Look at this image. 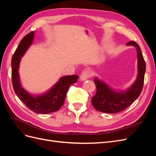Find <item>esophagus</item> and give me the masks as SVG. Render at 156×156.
<instances>
[{
	"label": "esophagus",
	"instance_id": "1",
	"mask_svg": "<svg viewBox=\"0 0 156 156\" xmlns=\"http://www.w3.org/2000/svg\"><path fill=\"white\" fill-rule=\"evenodd\" d=\"M92 75V72L88 69L84 70L83 72L81 73V75H80V79H81V81H85V80L91 77Z\"/></svg>",
	"mask_w": 156,
	"mask_h": 156
}]
</instances>
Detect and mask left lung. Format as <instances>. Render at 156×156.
<instances>
[{"label":"left lung","mask_w":156,"mask_h":156,"mask_svg":"<svg viewBox=\"0 0 156 156\" xmlns=\"http://www.w3.org/2000/svg\"><path fill=\"white\" fill-rule=\"evenodd\" d=\"M136 48L138 59V75L135 81L126 91H116L107 84L99 80L94 79L96 87V93L92 98L91 102L94 107L98 111L105 113H116L129 107L138 98L142 92L144 84L146 63L139 45L131 41L126 44Z\"/></svg>","instance_id":"left-lung-1"}]
</instances>
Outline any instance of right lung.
<instances>
[{
	"label": "right lung",
	"instance_id": "right-lung-1",
	"mask_svg": "<svg viewBox=\"0 0 156 156\" xmlns=\"http://www.w3.org/2000/svg\"><path fill=\"white\" fill-rule=\"evenodd\" d=\"M34 32L26 35L19 44L12 58V79L14 92L17 97L31 111L36 113L48 114L57 111L64 105L66 95L71 84L75 83L78 75H68L61 77L48 92L38 96L31 95L21 84L19 67L22 56L32 44Z\"/></svg>",
	"mask_w": 156,
	"mask_h": 156
}]
</instances>
